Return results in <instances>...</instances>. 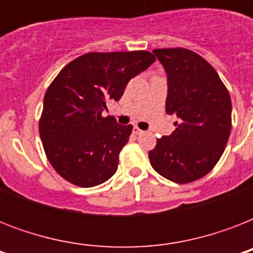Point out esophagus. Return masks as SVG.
Masks as SVG:
<instances>
[{
    "instance_id": "1",
    "label": "esophagus",
    "mask_w": 253,
    "mask_h": 253,
    "mask_svg": "<svg viewBox=\"0 0 253 253\" xmlns=\"http://www.w3.org/2000/svg\"><path fill=\"white\" fill-rule=\"evenodd\" d=\"M132 132H134V134H136V135H140L143 132V130H140L138 126H134V128H132Z\"/></svg>"
}]
</instances>
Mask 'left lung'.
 I'll return each mask as SVG.
<instances>
[{
    "label": "left lung",
    "instance_id": "left-lung-1",
    "mask_svg": "<svg viewBox=\"0 0 253 253\" xmlns=\"http://www.w3.org/2000/svg\"><path fill=\"white\" fill-rule=\"evenodd\" d=\"M168 75L166 110L176 130L148 152L152 168L177 184L206 176L219 162L231 132V98L218 73L186 48L154 49Z\"/></svg>",
    "mask_w": 253,
    "mask_h": 253
}]
</instances>
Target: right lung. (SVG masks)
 <instances>
[{"mask_svg":"<svg viewBox=\"0 0 253 253\" xmlns=\"http://www.w3.org/2000/svg\"><path fill=\"white\" fill-rule=\"evenodd\" d=\"M155 60L148 51L89 52L68 63L49 84L39 134L48 162L64 180L91 188L117 172L132 126L118 125L102 111Z\"/></svg>","mask_w":253,"mask_h":253,"instance_id":"obj_1","label":"right lung"}]
</instances>
